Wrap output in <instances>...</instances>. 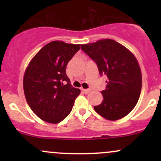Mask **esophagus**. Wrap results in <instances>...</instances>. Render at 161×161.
Returning a JSON list of instances; mask_svg holds the SVG:
<instances>
[{
    "instance_id": "obj_1",
    "label": "esophagus",
    "mask_w": 161,
    "mask_h": 161,
    "mask_svg": "<svg viewBox=\"0 0 161 161\" xmlns=\"http://www.w3.org/2000/svg\"><path fill=\"white\" fill-rule=\"evenodd\" d=\"M82 91L83 92H84L85 94H88V93H89L91 90H90V89H84V88H82Z\"/></svg>"
}]
</instances>
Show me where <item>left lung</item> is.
Here are the masks:
<instances>
[{
    "label": "left lung",
    "mask_w": 161,
    "mask_h": 161,
    "mask_svg": "<svg viewBox=\"0 0 161 161\" xmlns=\"http://www.w3.org/2000/svg\"><path fill=\"white\" fill-rule=\"evenodd\" d=\"M97 64L100 75H106L103 101L94 107L99 115L117 120L133 110L142 90V72L137 59L126 47L113 39H101L81 45Z\"/></svg>",
    "instance_id": "1"
}]
</instances>
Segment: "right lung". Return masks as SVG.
Listing matches in <instances>:
<instances>
[{"mask_svg": "<svg viewBox=\"0 0 161 161\" xmlns=\"http://www.w3.org/2000/svg\"><path fill=\"white\" fill-rule=\"evenodd\" d=\"M81 45L53 41L44 46L29 62L23 76L25 99L37 116L58 123L69 114L80 94L66 74L68 62Z\"/></svg>", "mask_w": 161, "mask_h": 161, "instance_id": "add662e5", "label": "right lung"}]
</instances>
